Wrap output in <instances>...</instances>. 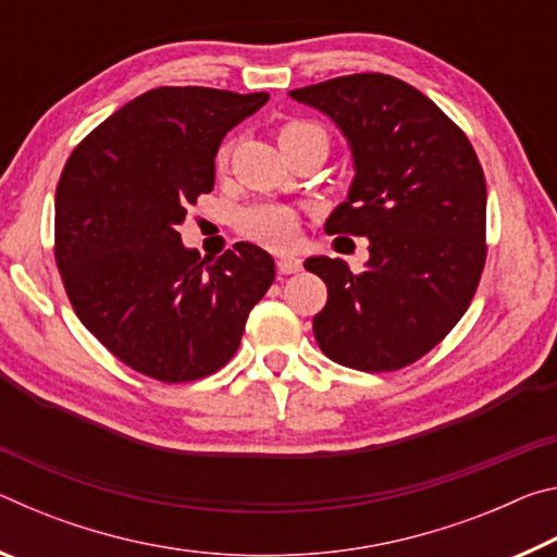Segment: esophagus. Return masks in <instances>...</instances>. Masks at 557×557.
Masks as SVG:
<instances>
[{"mask_svg": "<svg viewBox=\"0 0 557 557\" xmlns=\"http://www.w3.org/2000/svg\"><path fill=\"white\" fill-rule=\"evenodd\" d=\"M301 270V260L297 256H282L277 260V272L280 275H295Z\"/></svg>", "mask_w": 557, "mask_h": 557, "instance_id": "34e87169", "label": "esophagus"}]
</instances>
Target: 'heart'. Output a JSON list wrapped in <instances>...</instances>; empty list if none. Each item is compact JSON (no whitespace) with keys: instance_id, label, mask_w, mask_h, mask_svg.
I'll return each mask as SVG.
<instances>
[{"instance_id":"heart-1","label":"heart","mask_w":557,"mask_h":557,"mask_svg":"<svg viewBox=\"0 0 557 557\" xmlns=\"http://www.w3.org/2000/svg\"><path fill=\"white\" fill-rule=\"evenodd\" d=\"M309 137H326V135L322 127L314 125V122H305V120L285 122V125L277 129V139H280L282 149H287V147L297 145V143H301V139H309ZM228 154H231V147L223 145L219 149V154H215V164H219V169L228 164ZM238 228L245 238L265 245V248L280 250V248H287V245L295 243L297 215L292 213L287 206L256 203V206H248V209L240 213Z\"/></svg>"}]
</instances>
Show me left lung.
Returning a JSON list of instances; mask_svg holds the SVG:
<instances>
[{"instance_id":"left-lung-1","label":"left lung","mask_w":557,"mask_h":557,"mask_svg":"<svg viewBox=\"0 0 557 557\" xmlns=\"http://www.w3.org/2000/svg\"><path fill=\"white\" fill-rule=\"evenodd\" d=\"M289 96L326 112L354 152L348 199L326 233L366 235L371 260L309 258L326 305L314 336L332 361L398 371L432 351L467 312L486 262V182L474 147L418 88L354 73Z\"/></svg>"}]
</instances>
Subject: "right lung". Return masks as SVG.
Masks as SVG:
<instances>
[{"label":"right lung","instance_id":"right-lung-1","mask_svg":"<svg viewBox=\"0 0 557 557\" xmlns=\"http://www.w3.org/2000/svg\"><path fill=\"white\" fill-rule=\"evenodd\" d=\"M268 92L154 88L73 149L55 186V265L83 326L132 371L162 383L215 373L275 280L270 252L186 250L176 225L215 176L225 132Z\"/></svg>","mask_w":557,"mask_h":557}]
</instances>
